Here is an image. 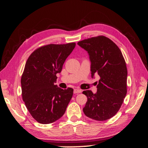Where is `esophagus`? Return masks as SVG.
<instances>
[{
    "instance_id": "1",
    "label": "esophagus",
    "mask_w": 148,
    "mask_h": 148,
    "mask_svg": "<svg viewBox=\"0 0 148 148\" xmlns=\"http://www.w3.org/2000/svg\"><path fill=\"white\" fill-rule=\"evenodd\" d=\"M82 90H79V89H77V88L74 89V91H73L74 94H79V93H82Z\"/></svg>"
}]
</instances>
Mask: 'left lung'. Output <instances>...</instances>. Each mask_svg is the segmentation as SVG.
<instances>
[{"label": "left lung", "mask_w": 148, "mask_h": 148, "mask_svg": "<svg viewBox=\"0 0 148 148\" xmlns=\"http://www.w3.org/2000/svg\"><path fill=\"white\" fill-rule=\"evenodd\" d=\"M77 44L88 52L92 77L100 76L97 92L86 90L84 114L96 121H106L116 114L127 94V69L118 46L105 36L91 38Z\"/></svg>", "instance_id": "1"}]
</instances>
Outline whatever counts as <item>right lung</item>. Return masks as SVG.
<instances>
[{
    "instance_id": "1",
    "label": "right lung",
    "mask_w": 148,
    "mask_h": 148,
    "mask_svg": "<svg viewBox=\"0 0 148 148\" xmlns=\"http://www.w3.org/2000/svg\"><path fill=\"white\" fill-rule=\"evenodd\" d=\"M75 43L49 44L36 50L25 63L21 84L22 97L32 117L41 124L55 122L65 112L73 89L58 88L56 74Z\"/></svg>"
}]
</instances>
